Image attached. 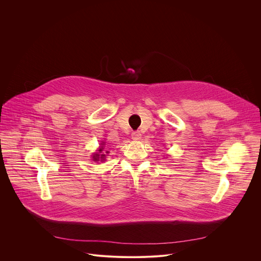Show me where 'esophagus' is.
Returning <instances> with one entry per match:
<instances>
[{
    "label": "esophagus",
    "instance_id": "1",
    "mask_svg": "<svg viewBox=\"0 0 261 261\" xmlns=\"http://www.w3.org/2000/svg\"><path fill=\"white\" fill-rule=\"evenodd\" d=\"M131 136H132V139L139 140L141 138V133H140V131H134V132H132Z\"/></svg>",
    "mask_w": 261,
    "mask_h": 261
}]
</instances>
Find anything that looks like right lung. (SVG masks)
<instances>
[{
  "instance_id": "add662e5",
  "label": "right lung",
  "mask_w": 261,
  "mask_h": 261,
  "mask_svg": "<svg viewBox=\"0 0 261 261\" xmlns=\"http://www.w3.org/2000/svg\"><path fill=\"white\" fill-rule=\"evenodd\" d=\"M106 154H95L94 156H93V159H94V161H97V160H99V156H105Z\"/></svg>"
}]
</instances>
